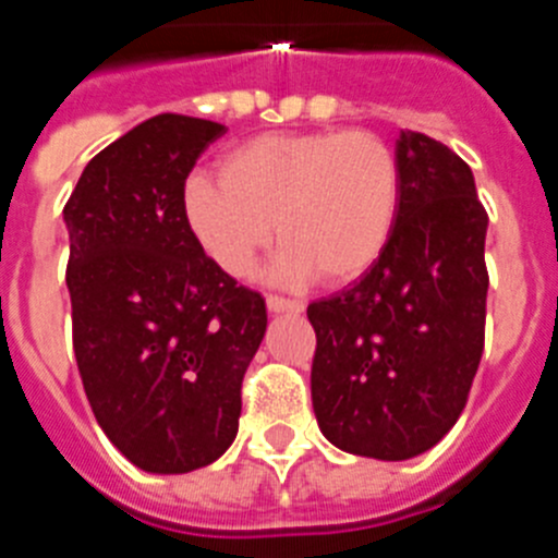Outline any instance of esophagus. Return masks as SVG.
I'll return each instance as SVG.
<instances>
[{
  "label": "esophagus",
  "mask_w": 558,
  "mask_h": 558,
  "mask_svg": "<svg viewBox=\"0 0 558 558\" xmlns=\"http://www.w3.org/2000/svg\"><path fill=\"white\" fill-rule=\"evenodd\" d=\"M268 310L270 313L299 315V313H304V304L293 302V299H282V295H268Z\"/></svg>",
  "instance_id": "obj_1"
}]
</instances>
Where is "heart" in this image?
Returning a JSON list of instances; mask_svg holds the SVG:
<instances>
[{
    "instance_id": "b5f03b06",
    "label": "heart",
    "mask_w": 558,
    "mask_h": 558,
    "mask_svg": "<svg viewBox=\"0 0 558 558\" xmlns=\"http://www.w3.org/2000/svg\"><path fill=\"white\" fill-rule=\"evenodd\" d=\"M399 206V167L372 131L265 133L190 175L181 209L204 254L245 276L276 234L279 282H352L379 259Z\"/></svg>"
}]
</instances>
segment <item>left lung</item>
Wrapping results in <instances>:
<instances>
[{"label":"left lung","instance_id":"8db88e82","mask_svg":"<svg viewBox=\"0 0 558 558\" xmlns=\"http://www.w3.org/2000/svg\"><path fill=\"white\" fill-rule=\"evenodd\" d=\"M399 206L377 263L307 318L313 411L338 450L408 461L466 405L483 354L489 218L470 165L425 133L397 140Z\"/></svg>","mask_w":558,"mask_h":558}]
</instances>
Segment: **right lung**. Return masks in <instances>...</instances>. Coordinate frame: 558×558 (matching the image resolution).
<instances>
[{
  "instance_id": "obj_1",
  "label": "right lung",
  "mask_w": 558,
  "mask_h": 558,
  "mask_svg": "<svg viewBox=\"0 0 558 558\" xmlns=\"http://www.w3.org/2000/svg\"><path fill=\"white\" fill-rule=\"evenodd\" d=\"M220 122L156 113L88 161L63 206L72 340L88 405L140 470L218 461L240 427V386L265 338V299L192 236L186 175Z\"/></svg>"
}]
</instances>
